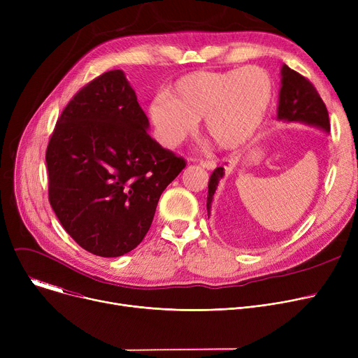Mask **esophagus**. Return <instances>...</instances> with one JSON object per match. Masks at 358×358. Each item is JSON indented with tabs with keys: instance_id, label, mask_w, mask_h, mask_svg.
<instances>
[{
	"instance_id": "esophagus-1",
	"label": "esophagus",
	"mask_w": 358,
	"mask_h": 358,
	"mask_svg": "<svg viewBox=\"0 0 358 358\" xmlns=\"http://www.w3.org/2000/svg\"><path fill=\"white\" fill-rule=\"evenodd\" d=\"M200 165L206 169H215L216 168V162L215 161H200Z\"/></svg>"
}]
</instances>
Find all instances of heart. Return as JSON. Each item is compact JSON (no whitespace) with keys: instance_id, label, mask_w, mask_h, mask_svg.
<instances>
[{"instance_id":"b5f03b06","label":"heart","mask_w":358,"mask_h":358,"mask_svg":"<svg viewBox=\"0 0 358 358\" xmlns=\"http://www.w3.org/2000/svg\"><path fill=\"white\" fill-rule=\"evenodd\" d=\"M274 84L261 66L227 71H196L181 77L149 106L159 142L176 148L203 120L204 134L220 149L245 145L264 123L273 103Z\"/></svg>"}]
</instances>
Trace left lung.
<instances>
[{
	"mask_svg": "<svg viewBox=\"0 0 358 358\" xmlns=\"http://www.w3.org/2000/svg\"><path fill=\"white\" fill-rule=\"evenodd\" d=\"M277 119L283 122H299L329 134V116L325 103L313 84L303 75L290 69L287 65L281 66V87L278 94ZM224 176L223 166H217L209 180L208 215H210L212 200L219 181Z\"/></svg>",
	"mask_w": 358,
	"mask_h": 358,
	"instance_id": "1",
	"label": "left lung"
}]
</instances>
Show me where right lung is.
Here are the masks:
<instances>
[{"instance_id": "obj_1", "label": "right lung", "mask_w": 358, "mask_h": 358, "mask_svg": "<svg viewBox=\"0 0 358 358\" xmlns=\"http://www.w3.org/2000/svg\"><path fill=\"white\" fill-rule=\"evenodd\" d=\"M148 129L120 69L88 83L56 122L46 149L49 201L64 229L94 255L135 250L162 192L185 166Z\"/></svg>"}]
</instances>
